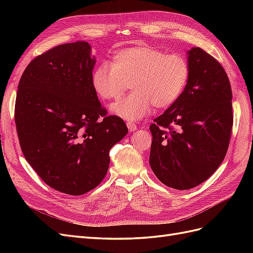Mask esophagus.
<instances>
[{"instance_id":"obj_1","label":"esophagus","mask_w":253,"mask_h":253,"mask_svg":"<svg viewBox=\"0 0 253 253\" xmlns=\"http://www.w3.org/2000/svg\"><path fill=\"white\" fill-rule=\"evenodd\" d=\"M126 126L129 132H135L137 129V126L134 124V122H126Z\"/></svg>"}]
</instances>
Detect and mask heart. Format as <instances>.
Returning a JSON list of instances; mask_svg holds the SVG:
<instances>
[{
	"mask_svg": "<svg viewBox=\"0 0 253 253\" xmlns=\"http://www.w3.org/2000/svg\"><path fill=\"white\" fill-rule=\"evenodd\" d=\"M190 78L188 61L177 53L156 47L133 46L118 49L112 64H99L91 73L95 93L104 100L119 98L132 83L134 93L111 106L113 114L127 121L147 116L155 105L169 108L178 100Z\"/></svg>",
	"mask_w": 253,
	"mask_h": 253,
	"instance_id": "b5f03b06",
	"label": "heart"
}]
</instances>
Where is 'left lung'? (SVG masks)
Returning <instances> with one entry per match:
<instances>
[{
    "mask_svg": "<svg viewBox=\"0 0 253 253\" xmlns=\"http://www.w3.org/2000/svg\"><path fill=\"white\" fill-rule=\"evenodd\" d=\"M190 78L180 98L150 126V166L164 185L192 189L223 162L233 125L232 91L217 61L200 47L187 52Z\"/></svg>",
    "mask_w": 253,
    "mask_h": 253,
    "instance_id": "obj_1",
    "label": "left lung"
}]
</instances>
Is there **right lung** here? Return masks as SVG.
<instances>
[{"mask_svg":"<svg viewBox=\"0 0 253 253\" xmlns=\"http://www.w3.org/2000/svg\"><path fill=\"white\" fill-rule=\"evenodd\" d=\"M95 64L87 42L59 45L27 65L18 86L14 120L23 154L45 183L70 195L102 181L110 150L127 134L124 120L105 116L90 83Z\"/></svg>","mask_w":253,"mask_h":253,"instance_id":"obj_1","label":"right lung"}]
</instances>
